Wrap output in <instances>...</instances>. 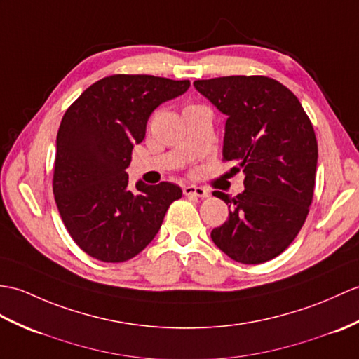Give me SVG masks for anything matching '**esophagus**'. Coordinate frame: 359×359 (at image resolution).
<instances>
[{
	"label": "esophagus",
	"instance_id": "1",
	"mask_svg": "<svg viewBox=\"0 0 359 359\" xmlns=\"http://www.w3.org/2000/svg\"><path fill=\"white\" fill-rule=\"evenodd\" d=\"M183 194L188 196V197H208V191L202 187H196V185H188V187H183Z\"/></svg>",
	"mask_w": 359,
	"mask_h": 359
}]
</instances>
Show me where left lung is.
Here are the masks:
<instances>
[{
  "instance_id": "8db88e82",
  "label": "left lung",
  "mask_w": 359,
  "mask_h": 359,
  "mask_svg": "<svg viewBox=\"0 0 359 359\" xmlns=\"http://www.w3.org/2000/svg\"><path fill=\"white\" fill-rule=\"evenodd\" d=\"M200 95L223 114V161L245 172V191L226 202L229 219L211 238L232 260L260 264L292 243L309 214L318 144L315 131L287 87L268 76L194 81Z\"/></svg>"
}]
</instances>
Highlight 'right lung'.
Instances as JSON below:
<instances>
[{"instance_id":"1","label":"right lung","mask_w":359,"mask_h":359,"mask_svg":"<svg viewBox=\"0 0 359 359\" xmlns=\"http://www.w3.org/2000/svg\"><path fill=\"white\" fill-rule=\"evenodd\" d=\"M188 88L189 81L113 74L90 86L65 111L56 136L53 194L67 231L90 257L105 263L136 257L182 197L170 182L139 180L131 189L125 170L151 113Z\"/></svg>"}]
</instances>
